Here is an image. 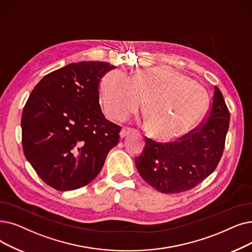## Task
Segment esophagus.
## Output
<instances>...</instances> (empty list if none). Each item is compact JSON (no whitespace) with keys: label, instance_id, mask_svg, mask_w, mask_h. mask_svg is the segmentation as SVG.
Listing matches in <instances>:
<instances>
[{"label":"esophagus","instance_id":"obj_1","mask_svg":"<svg viewBox=\"0 0 252 252\" xmlns=\"http://www.w3.org/2000/svg\"><path fill=\"white\" fill-rule=\"evenodd\" d=\"M133 132V129H129V128H123L122 129V132H120V138H125V137H126L127 135H129L130 133Z\"/></svg>","mask_w":252,"mask_h":252}]
</instances>
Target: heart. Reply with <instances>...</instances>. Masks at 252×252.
<instances>
[{
	"mask_svg": "<svg viewBox=\"0 0 252 252\" xmlns=\"http://www.w3.org/2000/svg\"><path fill=\"white\" fill-rule=\"evenodd\" d=\"M143 100L150 133L163 141L179 139L198 126L209 99L195 80L169 67L140 70L127 78L119 71L107 73L101 83V104L108 118L122 122Z\"/></svg>",
	"mask_w": 252,
	"mask_h": 252,
	"instance_id": "heart-1",
	"label": "heart"
}]
</instances>
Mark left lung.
Segmentation results:
<instances>
[{"label": "left lung", "instance_id": "left-lung-1", "mask_svg": "<svg viewBox=\"0 0 252 252\" xmlns=\"http://www.w3.org/2000/svg\"><path fill=\"white\" fill-rule=\"evenodd\" d=\"M206 119L175 142L146 138L145 148L135 158L140 176L162 193L187 191L205 180L222 157L229 126V111L217 86Z\"/></svg>", "mask_w": 252, "mask_h": 252}]
</instances>
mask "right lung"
<instances>
[{"label": "right lung", "instance_id": "right-lung-1", "mask_svg": "<svg viewBox=\"0 0 252 252\" xmlns=\"http://www.w3.org/2000/svg\"><path fill=\"white\" fill-rule=\"evenodd\" d=\"M114 65L105 62L72 63L43 77L21 116L23 148L39 177L57 190L92 182L122 127L105 118L99 84Z\"/></svg>", "mask_w": 252, "mask_h": 252}]
</instances>
